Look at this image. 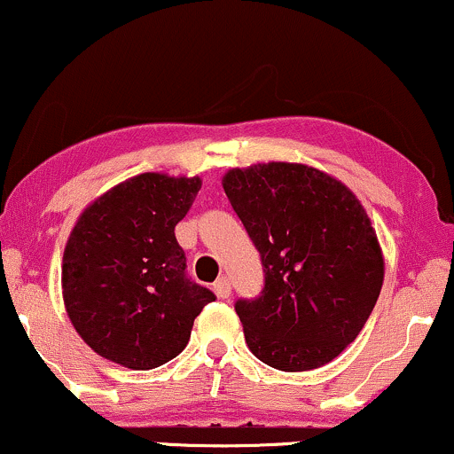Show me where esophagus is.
<instances>
[{
    "label": "esophagus",
    "mask_w": 454,
    "mask_h": 454,
    "mask_svg": "<svg viewBox=\"0 0 454 454\" xmlns=\"http://www.w3.org/2000/svg\"><path fill=\"white\" fill-rule=\"evenodd\" d=\"M212 288H215L218 299H229L231 296V284H229L227 278H218Z\"/></svg>",
    "instance_id": "34e87169"
}]
</instances>
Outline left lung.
Returning <instances> with one entry per match:
<instances>
[{"label": "left lung", "mask_w": 454, "mask_h": 454, "mask_svg": "<svg viewBox=\"0 0 454 454\" xmlns=\"http://www.w3.org/2000/svg\"><path fill=\"white\" fill-rule=\"evenodd\" d=\"M223 189L265 276L259 296L236 301L250 351L286 372L334 360L360 334L383 286L366 210L337 178L286 161L233 168Z\"/></svg>", "instance_id": "obj_1"}]
</instances>
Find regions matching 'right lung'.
I'll list each match as a JSON object with an SVG mask.
<instances>
[{
  "label": "right lung",
  "instance_id": "add662e5",
  "mask_svg": "<svg viewBox=\"0 0 454 454\" xmlns=\"http://www.w3.org/2000/svg\"><path fill=\"white\" fill-rule=\"evenodd\" d=\"M201 181L145 172L83 210L63 256V299L80 337L107 360L149 371L187 347L216 299L187 276L175 227Z\"/></svg>",
  "mask_w": 454,
  "mask_h": 454
}]
</instances>
